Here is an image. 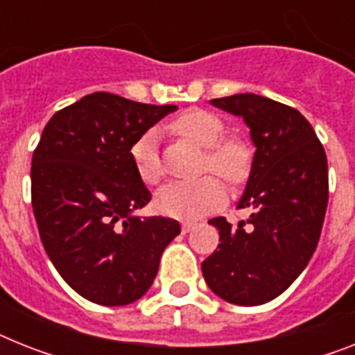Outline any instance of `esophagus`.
Masks as SVG:
<instances>
[{
    "label": "esophagus",
    "mask_w": 355,
    "mask_h": 355,
    "mask_svg": "<svg viewBox=\"0 0 355 355\" xmlns=\"http://www.w3.org/2000/svg\"><path fill=\"white\" fill-rule=\"evenodd\" d=\"M194 228H196L194 221H184V223H181V230H183V234H189L190 230H194Z\"/></svg>",
    "instance_id": "1"
}]
</instances>
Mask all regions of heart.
<instances>
[{"mask_svg":"<svg viewBox=\"0 0 355 355\" xmlns=\"http://www.w3.org/2000/svg\"><path fill=\"white\" fill-rule=\"evenodd\" d=\"M172 132L196 143L205 152V168H212L225 180L239 183L247 178L250 157L247 148L236 139H221L225 134L223 121L212 112L192 108L180 114L171 123ZM159 132L146 130L132 145L130 157L139 180L146 184H156L161 180ZM227 198L223 181L216 175H203L194 181H178L165 184L156 194V207L161 214L178 219L201 218L212 212Z\"/></svg>","mask_w":355,"mask_h":355,"instance_id":"obj_1","label":"heart"}]
</instances>
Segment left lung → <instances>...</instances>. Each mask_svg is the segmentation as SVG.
I'll use <instances>...</instances> for the list:
<instances>
[{"label": "left lung", "instance_id": "1", "mask_svg": "<svg viewBox=\"0 0 355 355\" xmlns=\"http://www.w3.org/2000/svg\"><path fill=\"white\" fill-rule=\"evenodd\" d=\"M243 118L256 154L237 209L250 218L219 230L218 250L201 263L207 285L228 303L256 306L288 288L318 247L329 203L327 154L303 114L257 94L212 99Z\"/></svg>", "mask_w": 355, "mask_h": 355}]
</instances>
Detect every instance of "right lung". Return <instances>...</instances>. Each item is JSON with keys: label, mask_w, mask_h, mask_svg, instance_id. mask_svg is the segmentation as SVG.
<instances>
[{"label": "right lung", "mask_w": 355, "mask_h": 355, "mask_svg": "<svg viewBox=\"0 0 355 355\" xmlns=\"http://www.w3.org/2000/svg\"><path fill=\"white\" fill-rule=\"evenodd\" d=\"M175 105L94 92L46 123L32 156V209L46 256L79 295L105 306L150 288L175 219L139 218L150 201L130 157L137 137Z\"/></svg>", "instance_id": "right-lung-1"}]
</instances>
